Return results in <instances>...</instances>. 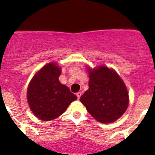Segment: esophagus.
<instances>
[{
	"label": "esophagus",
	"instance_id": "obj_1",
	"mask_svg": "<svg viewBox=\"0 0 155 155\" xmlns=\"http://www.w3.org/2000/svg\"><path fill=\"white\" fill-rule=\"evenodd\" d=\"M76 95H77V97H78V99H79L80 98V97H81V95H82V93L81 92H78L77 94H76Z\"/></svg>",
	"mask_w": 155,
	"mask_h": 155
}]
</instances>
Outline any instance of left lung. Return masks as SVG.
Listing matches in <instances>:
<instances>
[{
  "instance_id": "8db88e82",
  "label": "left lung",
  "mask_w": 155,
  "mask_h": 155,
  "mask_svg": "<svg viewBox=\"0 0 155 155\" xmlns=\"http://www.w3.org/2000/svg\"><path fill=\"white\" fill-rule=\"evenodd\" d=\"M87 71L89 89L80 101L98 121L104 124L115 121L125 113L129 103L124 81L114 70L104 65Z\"/></svg>"
}]
</instances>
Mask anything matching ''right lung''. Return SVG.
<instances>
[{
  "instance_id": "obj_1",
  "label": "right lung",
  "mask_w": 155,
  "mask_h": 155,
  "mask_svg": "<svg viewBox=\"0 0 155 155\" xmlns=\"http://www.w3.org/2000/svg\"><path fill=\"white\" fill-rule=\"evenodd\" d=\"M61 73L57 63H49L35 74L29 84L27 94L29 106L36 117L42 120L58 118L78 99L59 81Z\"/></svg>"
}]
</instances>
